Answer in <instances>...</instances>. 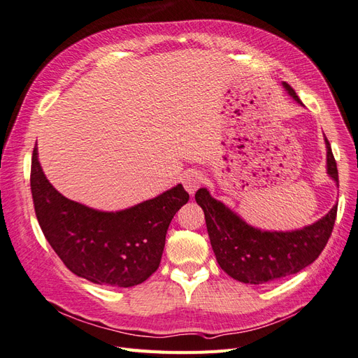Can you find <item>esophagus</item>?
<instances>
[{
  "label": "esophagus",
  "mask_w": 358,
  "mask_h": 358,
  "mask_svg": "<svg viewBox=\"0 0 358 358\" xmlns=\"http://www.w3.org/2000/svg\"><path fill=\"white\" fill-rule=\"evenodd\" d=\"M201 182H203L201 173H200V171H196V170L187 171L185 175H183V179H182L183 187H185V189H187L189 194L196 192V191L199 189V187L201 185Z\"/></svg>",
  "instance_id": "34e87169"
}]
</instances>
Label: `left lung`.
<instances>
[{
  "label": "left lung",
  "mask_w": 358,
  "mask_h": 358,
  "mask_svg": "<svg viewBox=\"0 0 358 358\" xmlns=\"http://www.w3.org/2000/svg\"><path fill=\"white\" fill-rule=\"evenodd\" d=\"M287 92L301 104L296 91L282 83ZM327 173L339 183L338 167L326 137ZM196 201L204 212L206 227L216 262L227 275L245 284H266L294 275L312 264L326 248L336 221L338 206L312 225L294 231H263L248 225L239 215L200 188Z\"/></svg>",
  "instance_id": "1"
}]
</instances>
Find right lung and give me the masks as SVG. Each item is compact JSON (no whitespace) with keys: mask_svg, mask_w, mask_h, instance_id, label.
Listing matches in <instances>:
<instances>
[{"mask_svg":"<svg viewBox=\"0 0 358 358\" xmlns=\"http://www.w3.org/2000/svg\"><path fill=\"white\" fill-rule=\"evenodd\" d=\"M31 192L41 231L67 268L94 284L122 288L145 282L158 268L169 225L189 200L179 183L125 210L91 209L52 187L38 162L37 145Z\"/></svg>","mask_w":358,"mask_h":358,"instance_id":"add662e5","label":"right lung"}]
</instances>
